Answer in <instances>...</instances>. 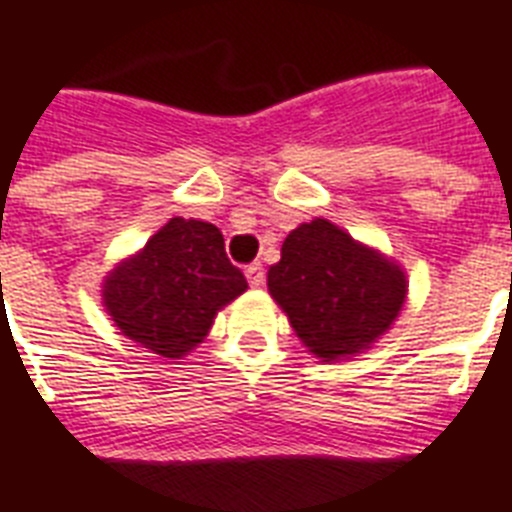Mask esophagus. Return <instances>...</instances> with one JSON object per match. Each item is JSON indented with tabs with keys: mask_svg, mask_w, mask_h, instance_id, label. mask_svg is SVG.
Instances as JSON below:
<instances>
[{
	"mask_svg": "<svg viewBox=\"0 0 512 512\" xmlns=\"http://www.w3.org/2000/svg\"><path fill=\"white\" fill-rule=\"evenodd\" d=\"M247 279H249V284H252V287H263L265 284V271H263V265L260 263H252V265H247Z\"/></svg>",
	"mask_w": 512,
	"mask_h": 512,
	"instance_id": "1",
	"label": "esophagus"
}]
</instances>
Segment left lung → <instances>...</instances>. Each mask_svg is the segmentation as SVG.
Listing matches in <instances>:
<instances>
[{"instance_id":"1","label":"left lung","mask_w":512,"mask_h":512,"mask_svg":"<svg viewBox=\"0 0 512 512\" xmlns=\"http://www.w3.org/2000/svg\"><path fill=\"white\" fill-rule=\"evenodd\" d=\"M268 292L319 360L370 349L392 327L408 295L403 268L330 220L303 222L268 268Z\"/></svg>"}]
</instances>
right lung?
<instances>
[{
	"mask_svg": "<svg viewBox=\"0 0 512 512\" xmlns=\"http://www.w3.org/2000/svg\"><path fill=\"white\" fill-rule=\"evenodd\" d=\"M247 290L212 222L171 217L144 249L104 279V306L120 333L179 360L204 341L222 306Z\"/></svg>",
	"mask_w": 512,
	"mask_h": 512,
	"instance_id": "add662e5",
	"label": "right lung"
}]
</instances>
